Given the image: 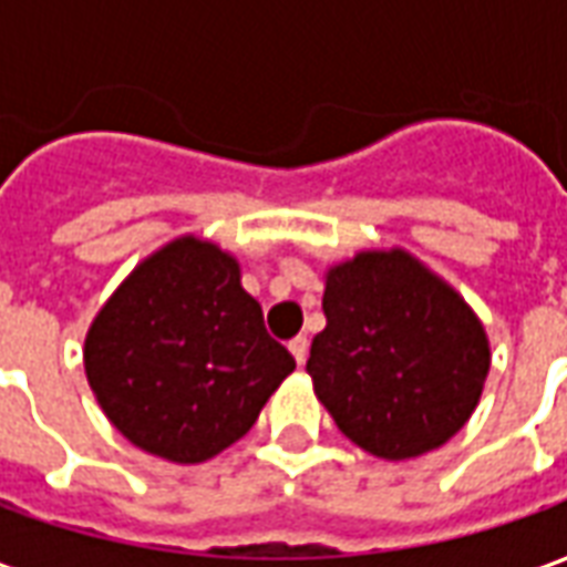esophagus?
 Returning <instances> with one entry per match:
<instances>
[{
  "instance_id": "esophagus-1",
  "label": "esophagus",
  "mask_w": 567,
  "mask_h": 567,
  "mask_svg": "<svg viewBox=\"0 0 567 567\" xmlns=\"http://www.w3.org/2000/svg\"><path fill=\"white\" fill-rule=\"evenodd\" d=\"M288 349H291V355H295V361L303 368L307 364V352H309V340L307 337H295L291 343H288Z\"/></svg>"
}]
</instances>
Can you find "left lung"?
<instances>
[{
  "label": "left lung",
  "instance_id": "1",
  "mask_svg": "<svg viewBox=\"0 0 567 567\" xmlns=\"http://www.w3.org/2000/svg\"><path fill=\"white\" fill-rule=\"evenodd\" d=\"M307 370L337 427L380 458L437 450L474 413L488 340L462 297L404 251L328 272Z\"/></svg>",
  "mask_w": 567,
  "mask_h": 567
}]
</instances>
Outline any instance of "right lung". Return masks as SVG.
I'll list each match as a JSON object with an SVG mask.
<instances>
[{"instance_id":"right-lung-1","label":"right lung","mask_w":567,"mask_h":567,"mask_svg":"<svg viewBox=\"0 0 567 567\" xmlns=\"http://www.w3.org/2000/svg\"><path fill=\"white\" fill-rule=\"evenodd\" d=\"M84 370L130 443L197 464L248 434L295 358L264 328L239 264L185 236L140 264L105 303Z\"/></svg>"}]
</instances>
